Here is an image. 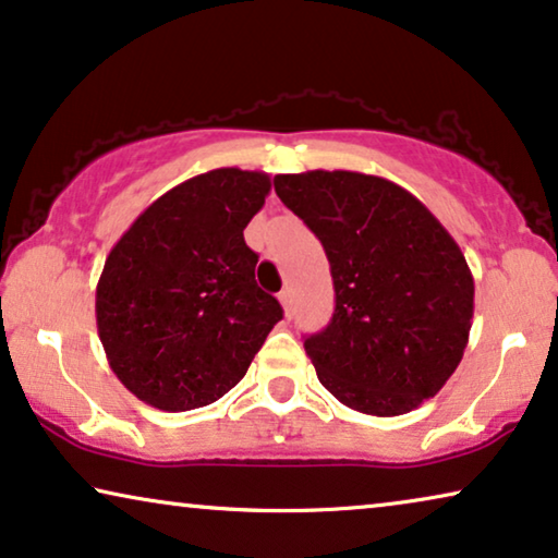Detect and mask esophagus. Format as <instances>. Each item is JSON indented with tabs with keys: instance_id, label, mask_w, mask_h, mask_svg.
Masks as SVG:
<instances>
[{
	"instance_id": "1",
	"label": "esophagus",
	"mask_w": 558,
	"mask_h": 558,
	"mask_svg": "<svg viewBox=\"0 0 558 558\" xmlns=\"http://www.w3.org/2000/svg\"><path fill=\"white\" fill-rule=\"evenodd\" d=\"M278 301L282 303V311H286V316H290V313H293V293H290V288L280 290Z\"/></svg>"
}]
</instances>
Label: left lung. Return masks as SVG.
I'll list each match as a JSON object with an SVG mask.
<instances>
[{
    "mask_svg": "<svg viewBox=\"0 0 558 558\" xmlns=\"http://www.w3.org/2000/svg\"><path fill=\"white\" fill-rule=\"evenodd\" d=\"M276 194L331 263V324L305 339L318 381L351 410L407 414L458 368L475 282L452 234L414 194L359 171L278 174Z\"/></svg>",
    "mask_w": 558,
    "mask_h": 558,
    "instance_id": "obj_1",
    "label": "left lung"
}]
</instances>
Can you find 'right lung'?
I'll return each mask as SVG.
<instances>
[{"label": "right lung", "mask_w": 558, "mask_h": 558, "mask_svg": "<svg viewBox=\"0 0 558 558\" xmlns=\"http://www.w3.org/2000/svg\"><path fill=\"white\" fill-rule=\"evenodd\" d=\"M270 174L211 169L161 194L106 257L96 324L106 359L141 402L186 412L225 397L272 326L280 303L257 288L250 219Z\"/></svg>", "instance_id": "1"}]
</instances>
